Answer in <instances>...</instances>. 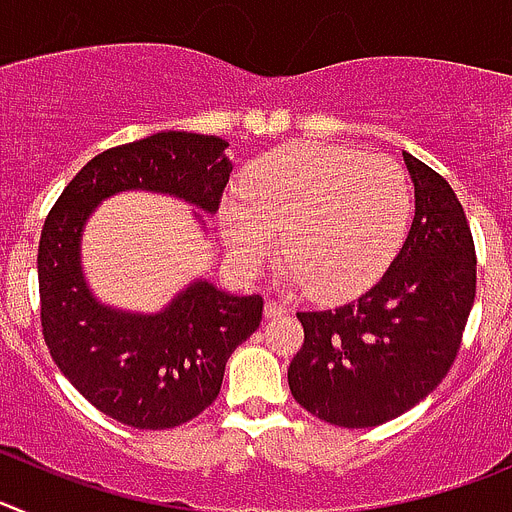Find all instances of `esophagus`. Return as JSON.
Listing matches in <instances>:
<instances>
[{
	"label": "esophagus",
	"instance_id": "obj_1",
	"mask_svg": "<svg viewBox=\"0 0 512 512\" xmlns=\"http://www.w3.org/2000/svg\"><path fill=\"white\" fill-rule=\"evenodd\" d=\"M288 313V308L280 303H275V300H267L265 303V318H280V315Z\"/></svg>",
	"mask_w": 512,
	"mask_h": 512
}]
</instances>
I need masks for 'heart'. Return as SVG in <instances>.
<instances>
[{"label":"heart","instance_id":"1","mask_svg":"<svg viewBox=\"0 0 512 512\" xmlns=\"http://www.w3.org/2000/svg\"><path fill=\"white\" fill-rule=\"evenodd\" d=\"M412 219V184L389 156L326 143H288L262 156L242 194L222 207L232 262L255 272L283 234L290 283L315 298H346L389 267Z\"/></svg>","mask_w":512,"mask_h":512}]
</instances>
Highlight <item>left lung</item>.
I'll return each instance as SVG.
<instances>
[{"mask_svg":"<svg viewBox=\"0 0 512 512\" xmlns=\"http://www.w3.org/2000/svg\"><path fill=\"white\" fill-rule=\"evenodd\" d=\"M404 164L414 219L384 278L351 303L298 313L305 341L290 361V391L338 427H376L432 394L455 364L475 303V242L460 199L407 151Z\"/></svg>","mask_w":512,"mask_h":512,"instance_id":"obj_1","label":"left lung"}]
</instances>
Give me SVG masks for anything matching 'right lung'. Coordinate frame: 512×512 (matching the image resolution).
Instances as JSON below:
<instances>
[{
  "instance_id": "right-lung-1",
  "label": "right lung",
  "mask_w": 512,
  "mask_h": 512,
  "mask_svg": "<svg viewBox=\"0 0 512 512\" xmlns=\"http://www.w3.org/2000/svg\"><path fill=\"white\" fill-rule=\"evenodd\" d=\"M224 148L219 136L186 131L108 148L62 189L42 227L40 321L52 361L95 409L128 427L169 429L202 414L222 389L227 358L260 326L262 298L197 280L161 313L108 308L83 278V227L103 199L128 189L214 214L232 171Z\"/></svg>"
}]
</instances>
